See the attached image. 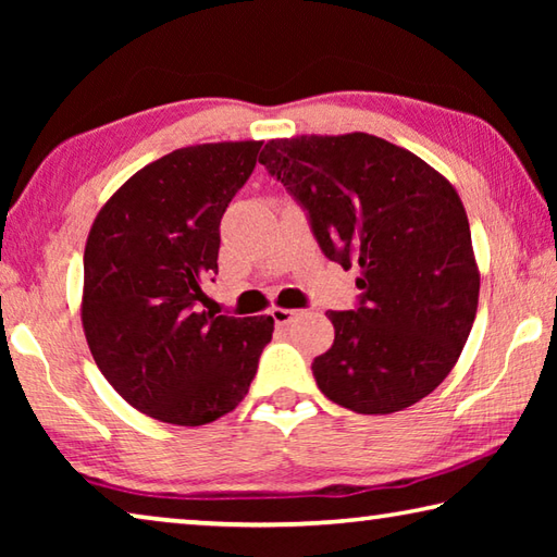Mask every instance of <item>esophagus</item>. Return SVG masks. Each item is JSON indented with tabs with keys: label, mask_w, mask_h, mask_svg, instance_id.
<instances>
[{
	"label": "esophagus",
	"mask_w": 557,
	"mask_h": 557,
	"mask_svg": "<svg viewBox=\"0 0 557 557\" xmlns=\"http://www.w3.org/2000/svg\"><path fill=\"white\" fill-rule=\"evenodd\" d=\"M270 314H272V319H275V324H277V326H285V324H289L292 319H295L299 312H297V309L272 307V309H270Z\"/></svg>",
	"instance_id": "esophagus-1"
}]
</instances>
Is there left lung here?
Returning a JSON list of instances; mask_svg holds the SVG:
<instances>
[{
  "label": "left lung",
  "instance_id": "1",
  "mask_svg": "<svg viewBox=\"0 0 557 557\" xmlns=\"http://www.w3.org/2000/svg\"><path fill=\"white\" fill-rule=\"evenodd\" d=\"M260 164L305 206L324 256L361 268V305L326 312L334 344L312 363L319 391L361 414L425 398L455 369L479 305L457 188L366 132L270 139Z\"/></svg>",
  "mask_w": 557,
  "mask_h": 557
}]
</instances>
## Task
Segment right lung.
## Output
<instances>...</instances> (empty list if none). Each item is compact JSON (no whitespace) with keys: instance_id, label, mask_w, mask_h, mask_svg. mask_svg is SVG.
<instances>
[{"instance_id":"right-lung-1","label":"right lung","mask_w":557,"mask_h":557,"mask_svg":"<svg viewBox=\"0 0 557 557\" xmlns=\"http://www.w3.org/2000/svg\"><path fill=\"white\" fill-rule=\"evenodd\" d=\"M262 143L174 149L102 203L83 256L81 322L100 373L132 408L196 428L231 412L256 379L272 317L206 312L221 219Z\"/></svg>"}]
</instances>
